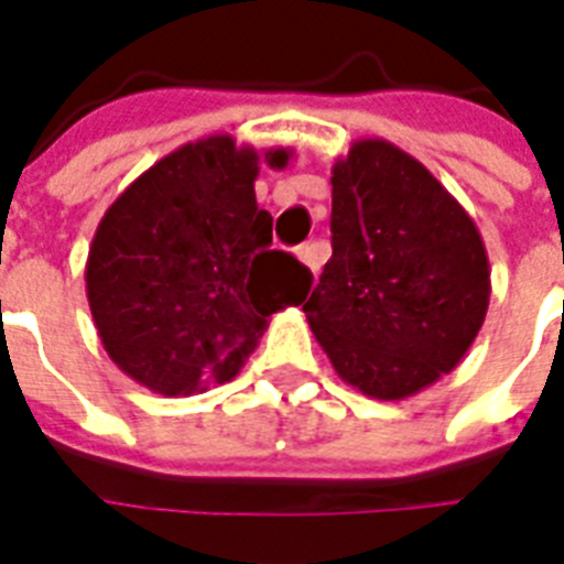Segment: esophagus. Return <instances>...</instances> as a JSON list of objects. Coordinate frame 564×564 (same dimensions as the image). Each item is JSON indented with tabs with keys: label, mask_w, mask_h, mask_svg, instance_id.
Listing matches in <instances>:
<instances>
[{
	"label": "esophagus",
	"mask_w": 564,
	"mask_h": 564,
	"mask_svg": "<svg viewBox=\"0 0 564 564\" xmlns=\"http://www.w3.org/2000/svg\"><path fill=\"white\" fill-rule=\"evenodd\" d=\"M299 260L304 265H307V269H311L313 274L319 272V265H322V248H319V242L301 245V248H299Z\"/></svg>",
	"instance_id": "esophagus-1"
}]
</instances>
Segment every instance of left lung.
<instances>
[{"label":"left lung","instance_id":"left-lung-1","mask_svg":"<svg viewBox=\"0 0 564 564\" xmlns=\"http://www.w3.org/2000/svg\"><path fill=\"white\" fill-rule=\"evenodd\" d=\"M330 248L304 313L346 384L399 402L462 364L491 269L467 209L423 162L355 141L330 167Z\"/></svg>","mask_w":564,"mask_h":564}]
</instances>
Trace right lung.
<instances>
[{
    "instance_id": "obj_1",
    "label": "right lung",
    "mask_w": 564,
    "mask_h": 564,
    "mask_svg": "<svg viewBox=\"0 0 564 564\" xmlns=\"http://www.w3.org/2000/svg\"><path fill=\"white\" fill-rule=\"evenodd\" d=\"M292 150H253L234 135L188 141L132 180L97 225L85 292L102 349L132 381L192 397L239 376L269 328L295 307L311 272L272 248L257 206L260 165Z\"/></svg>"
}]
</instances>
